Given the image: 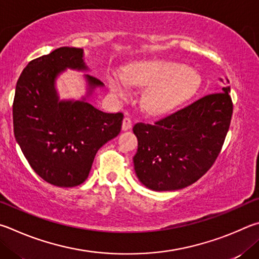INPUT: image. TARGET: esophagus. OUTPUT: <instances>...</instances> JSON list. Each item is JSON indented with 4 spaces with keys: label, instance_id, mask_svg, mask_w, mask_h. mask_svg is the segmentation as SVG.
Here are the masks:
<instances>
[{
    "label": "esophagus",
    "instance_id": "esophagus-1",
    "mask_svg": "<svg viewBox=\"0 0 259 259\" xmlns=\"http://www.w3.org/2000/svg\"><path fill=\"white\" fill-rule=\"evenodd\" d=\"M132 119L130 117H125L124 120H122V131H128L132 128Z\"/></svg>",
    "mask_w": 259,
    "mask_h": 259
}]
</instances>
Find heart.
<instances>
[{
  "mask_svg": "<svg viewBox=\"0 0 259 259\" xmlns=\"http://www.w3.org/2000/svg\"><path fill=\"white\" fill-rule=\"evenodd\" d=\"M130 83L148 88L143 97V108L150 115L169 112L191 97L197 89V78L183 65L165 61H143L131 65L126 77L115 71L109 77V86L118 97L128 94Z\"/></svg>",
  "mask_w": 259,
  "mask_h": 259,
  "instance_id": "heart-1",
  "label": "heart"
}]
</instances>
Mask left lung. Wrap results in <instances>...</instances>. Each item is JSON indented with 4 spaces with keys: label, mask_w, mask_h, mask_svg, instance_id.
<instances>
[{
    "label": "left lung",
    "mask_w": 259,
    "mask_h": 259,
    "mask_svg": "<svg viewBox=\"0 0 259 259\" xmlns=\"http://www.w3.org/2000/svg\"><path fill=\"white\" fill-rule=\"evenodd\" d=\"M230 88L205 95L155 124L133 127L139 147L134 169L153 191L183 189L214 165L228 134L233 103Z\"/></svg>",
    "instance_id": "left-lung-1"
}]
</instances>
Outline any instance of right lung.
<instances>
[{"instance_id":"obj_1","label":"right lung","mask_w":259,"mask_h":259,"mask_svg":"<svg viewBox=\"0 0 259 259\" xmlns=\"http://www.w3.org/2000/svg\"><path fill=\"white\" fill-rule=\"evenodd\" d=\"M66 68L88 69L83 50L59 48L26 66L13 99V132L39 178L72 188L88 179L99 149L119 134L124 115L100 111L86 101H59L54 79ZM85 77L91 89L103 86Z\"/></svg>"}]
</instances>
